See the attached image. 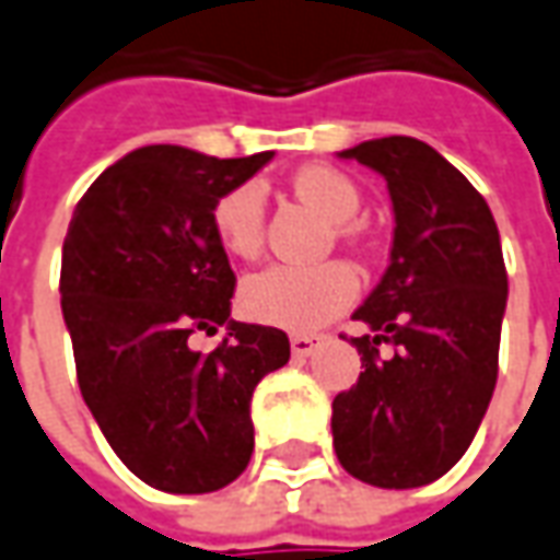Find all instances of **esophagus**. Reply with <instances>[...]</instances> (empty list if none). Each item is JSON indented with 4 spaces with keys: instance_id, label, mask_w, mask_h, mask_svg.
<instances>
[{
    "instance_id": "34e87169",
    "label": "esophagus",
    "mask_w": 560,
    "mask_h": 560,
    "mask_svg": "<svg viewBox=\"0 0 560 560\" xmlns=\"http://www.w3.org/2000/svg\"><path fill=\"white\" fill-rule=\"evenodd\" d=\"M315 349H318V337H303V334L291 337V352H294V359H310Z\"/></svg>"
}]
</instances>
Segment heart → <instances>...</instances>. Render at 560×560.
Returning a JSON list of instances; mask_svg holds the SVG:
<instances>
[{"label": "heart", "mask_w": 560, "mask_h": 560, "mask_svg": "<svg viewBox=\"0 0 560 560\" xmlns=\"http://www.w3.org/2000/svg\"><path fill=\"white\" fill-rule=\"evenodd\" d=\"M294 192L310 201L315 211L337 223L343 238H352L349 220L359 214V186L343 171L310 165L294 174ZM217 242L232 257H254L264 245V189L257 184L232 186L214 201L211 211ZM359 296V276L346 264L318 266H266L250 272L242 281L238 306L257 325L291 330V334H312L340 312L349 310Z\"/></svg>", "instance_id": "b5f03b06"}]
</instances>
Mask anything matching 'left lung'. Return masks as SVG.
I'll list each match as a JSON object with an SVG mask.
<instances>
[{
    "instance_id": "8db88e82",
    "label": "left lung",
    "mask_w": 560,
    "mask_h": 560,
    "mask_svg": "<svg viewBox=\"0 0 560 560\" xmlns=\"http://www.w3.org/2000/svg\"><path fill=\"white\" fill-rule=\"evenodd\" d=\"M386 177L395 235L389 269L352 318L359 383L334 398V451L352 478L423 488L469 451L497 386L505 279L488 201L417 137L340 152ZM389 342L392 360L378 359Z\"/></svg>"
}]
</instances>
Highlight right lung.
<instances>
[{"mask_svg": "<svg viewBox=\"0 0 560 560\" xmlns=\"http://www.w3.org/2000/svg\"><path fill=\"white\" fill-rule=\"evenodd\" d=\"M272 159L184 147L128 152L72 211L60 310L75 376L104 439L140 481L211 493L254 454L250 395L291 359L288 334L232 322L235 272L211 226L214 201ZM226 327L208 357L192 332Z\"/></svg>", "mask_w": 560, "mask_h": 560, "instance_id": "obj_1", "label": "right lung"}]
</instances>
